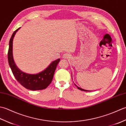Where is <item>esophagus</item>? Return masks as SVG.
I'll return each instance as SVG.
<instances>
[{"instance_id": "esophagus-1", "label": "esophagus", "mask_w": 126, "mask_h": 126, "mask_svg": "<svg viewBox=\"0 0 126 126\" xmlns=\"http://www.w3.org/2000/svg\"><path fill=\"white\" fill-rule=\"evenodd\" d=\"M63 57L64 58H68L69 57H70V55H69L68 53H64V54H63Z\"/></svg>"}]
</instances>
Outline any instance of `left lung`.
<instances>
[{
    "mask_svg": "<svg viewBox=\"0 0 126 126\" xmlns=\"http://www.w3.org/2000/svg\"><path fill=\"white\" fill-rule=\"evenodd\" d=\"M72 78H73V77H72ZM75 85H76V86L77 87V88H78V89H79V90H82V91H85V92H88V90H84V89H82V88H79V87H77V85L75 84Z\"/></svg>",
    "mask_w": 126,
    "mask_h": 126,
    "instance_id": "8db88e82",
    "label": "left lung"
}]
</instances>
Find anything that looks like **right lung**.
Listing matches in <instances>:
<instances>
[{"label": "right lung", "instance_id": "1", "mask_svg": "<svg viewBox=\"0 0 126 126\" xmlns=\"http://www.w3.org/2000/svg\"><path fill=\"white\" fill-rule=\"evenodd\" d=\"M19 29L18 28L15 31L9 42V48L8 50V61L9 65L16 79L24 87L31 90L44 89L51 83L55 70L60 61V59L58 58L52 62L46 69L38 74H29L20 70L16 65L12 55L13 39L16 32Z\"/></svg>", "mask_w": 126, "mask_h": 126}]
</instances>
